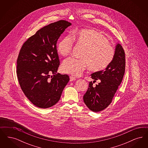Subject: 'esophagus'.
<instances>
[{"mask_svg": "<svg viewBox=\"0 0 148 148\" xmlns=\"http://www.w3.org/2000/svg\"><path fill=\"white\" fill-rule=\"evenodd\" d=\"M76 80V78L74 77H72L71 76L70 77V82H72V81H74Z\"/></svg>", "mask_w": 148, "mask_h": 148, "instance_id": "1", "label": "esophagus"}]
</instances>
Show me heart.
Segmentation results:
<instances>
[{"label":"heart","instance_id":"heart-1","mask_svg":"<svg viewBox=\"0 0 148 148\" xmlns=\"http://www.w3.org/2000/svg\"><path fill=\"white\" fill-rule=\"evenodd\" d=\"M72 37L78 45L84 48L80 58H68L62 65L64 73L74 77L80 76L87 66L92 71L104 69L111 63L115 50L108 39L101 33L92 29H82L73 32ZM71 35L64 36L58 42L57 51L62 56L70 54L73 46Z\"/></svg>","mask_w":148,"mask_h":148}]
</instances>
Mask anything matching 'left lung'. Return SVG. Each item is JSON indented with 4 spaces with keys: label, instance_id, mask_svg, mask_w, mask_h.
<instances>
[{
    "label": "left lung",
    "instance_id": "1",
    "mask_svg": "<svg viewBox=\"0 0 148 148\" xmlns=\"http://www.w3.org/2000/svg\"><path fill=\"white\" fill-rule=\"evenodd\" d=\"M125 52L121 45L117 43L112 61L104 70L92 74L94 81L101 82L95 87L90 82L88 90L83 97L85 105L94 112H98L107 108L120 84L125 73Z\"/></svg>",
    "mask_w": 148,
    "mask_h": 148
}]
</instances>
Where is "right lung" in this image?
Wrapping results in <instances>:
<instances>
[{"label": "right lung", "mask_w": 148, "mask_h": 148, "mask_svg": "<svg viewBox=\"0 0 148 148\" xmlns=\"http://www.w3.org/2000/svg\"><path fill=\"white\" fill-rule=\"evenodd\" d=\"M71 25L62 20L45 26L30 37L20 50L16 68L19 83L25 96L38 108L54 106L69 81L68 75L57 73L60 62L56 42Z\"/></svg>", "instance_id": "right-lung-1"}]
</instances>
